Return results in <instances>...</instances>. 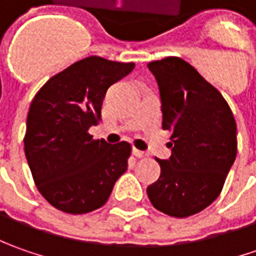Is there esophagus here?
Segmentation results:
<instances>
[{"label": "esophagus", "instance_id": "1", "mask_svg": "<svg viewBox=\"0 0 256 256\" xmlns=\"http://www.w3.org/2000/svg\"><path fill=\"white\" fill-rule=\"evenodd\" d=\"M132 154L136 156V158H144V156H146V152H144L141 150H136V148H134Z\"/></svg>", "mask_w": 256, "mask_h": 256}]
</instances>
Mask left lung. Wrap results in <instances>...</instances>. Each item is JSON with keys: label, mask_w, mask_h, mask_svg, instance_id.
<instances>
[{"label": "left lung", "mask_w": 256, "mask_h": 256, "mask_svg": "<svg viewBox=\"0 0 256 256\" xmlns=\"http://www.w3.org/2000/svg\"><path fill=\"white\" fill-rule=\"evenodd\" d=\"M160 88L162 128L172 131L171 156L146 188L158 211L185 218L218 198L236 156V124L221 92L191 64L168 56L148 64Z\"/></svg>", "instance_id": "left-lung-1"}]
</instances>
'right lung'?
Returning <instances> with one entry per match:
<instances>
[{
  "label": "right lung",
  "instance_id": "1",
  "mask_svg": "<svg viewBox=\"0 0 256 256\" xmlns=\"http://www.w3.org/2000/svg\"><path fill=\"white\" fill-rule=\"evenodd\" d=\"M135 64L88 56L54 75L34 96L24 150L35 185L52 206L86 214L108 201L128 168L131 145L92 140L106 90Z\"/></svg>",
  "mask_w": 256,
  "mask_h": 256
}]
</instances>
